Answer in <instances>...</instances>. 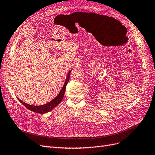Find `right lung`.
Instances as JSON below:
<instances>
[{"mask_svg": "<svg viewBox=\"0 0 155 155\" xmlns=\"http://www.w3.org/2000/svg\"><path fill=\"white\" fill-rule=\"evenodd\" d=\"M70 72H71V71L68 72L66 82H65L64 85H63V87H62V89L61 90L59 94L57 95L54 99H53L50 102L47 103V104H46L45 105H39V106H34V105L27 104H25V103L23 102L21 100H20L19 98H17L18 99V100L20 101V103L22 105H24L26 108H28V109H29L30 110H31L32 112L39 113V114H45V113L48 112L49 111L51 110L53 108H54L55 107L58 105L61 102V101L62 100L63 97H64V95L65 93L66 85L69 82V80H70Z\"/></svg>", "mask_w": 155, "mask_h": 155, "instance_id": "obj_1", "label": "right lung"}]
</instances>
